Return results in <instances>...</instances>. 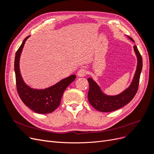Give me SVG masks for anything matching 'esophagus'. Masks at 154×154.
<instances>
[{
  "label": "esophagus",
  "instance_id": "1",
  "mask_svg": "<svg viewBox=\"0 0 154 154\" xmlns=\"http://www.w3.org/2000/svg\"><path fill=\"white\" fill-rule=\"evenodd\" d=\"M86 74H87V71H86L85 69L82 68V69L79 70L78 72V76H80V77L85 76Z\"/></svg>",
  "mask_w": 154,
  "mask_h": 154
}]
</instances>
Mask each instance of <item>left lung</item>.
Returning a JSON list of instances; mask_svg holds the SVG:
<instances>
[{
  "label": "left lung",
  "mask_w": 154,
  "mask_h": 154,
  "mask_svg": "<svg viewBox=\"0 0 154 154\" xmlns=\"http://www.w3.org/2000/svg\"><path fill=\"white\" fill-rule=\"evenodd\" d=\"M132 41L134 40L128 36ZM135 53L137 58V66L136 73L131 85L125 91L116 96H107L101 92L100 87L92 78H88L87 80L89 83V90L88 92V100L90 104L95 109L103 112H109L121 109L131 101L138 90L139 78L143 67L142 57L139 52L136 45L134 46Z\"/></svg>",
  "instance_id": "8db88e82"
}]
</instances>
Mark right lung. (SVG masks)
I'll use <instances>...</instances> for the list:
<instances>
[{"label": "right lung", "mask_w": 154, "mask_h": 154, "mask_svg": "<svg viewBox=\"0 0 154 154\" xmlns=\"http://www.w3.org/2000/svg\"><path fill=\"white\" fill-rule=\"evenodd\" d=\"M29 36H27L23 40L15 54L14 67L15 72L17 92L23 103L35 112L38 114H49L55 110L60 105L65 90L75 80L76 75L73 74L63 79L57 84L48 88H45L44 90L33 89L26 85L20 72L19 60L25 42Z\"/></svg>", "instance_id": "right-lung-1"}]
</instances>
